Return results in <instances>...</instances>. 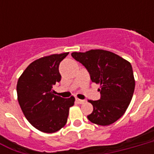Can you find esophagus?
<instances>
[{
	"label": "esophagus",
	"mask_w": 154,
	"mask_h": 154,
	"mask_svg": "<svg viewBox=\"0 0 154 154\" xmlns=\"http://www.w3.org/2000/svg\"><path fill=\"white\" fill-rule=\"evenodd\" d=\"M76 102L78 103V104H83V103L85 102V100H81V99L77 98L76 99Z\"/></svg>",
	"instance_id": "esophagus-1"
}]
</instances>
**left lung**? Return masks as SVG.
I'll list each match as a JSON object with an SVG mask.
<instances>
[{"label": "left lung", "mask_w": 154, "mask_h": 154, "mask_svg": "<svg viewBox=\"0 0 154 154\" xmlns=\"http://www.w3.org/2000/svg\"><path fill=\"white\" fill-rule=\"evenodd\" d=\"M90 74L91 81L100 85L101 99L89 100L94 106L88 119L99 125H109L124 115L133 97L135 79L131 64L122 57L104 49L72 53Z\"/></svg>", "instance_id": "8db88e82"}]
</instances>
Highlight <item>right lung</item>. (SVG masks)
<instances>
[{
    "mask_svg": "<svg viewBox=\"0 0 154 154\" xmlns=\"http://www.w3.org/2000/svg\"><path fill=\"white\" fill-rule=\"evenodd\" d=\"M68 54H52L32 61L17 81L20 109L30 124L43 133H55L65 126L69 108L74 105V97L63 98L53 89L61 79L58 68Z\"/></svg>",
    "mask_w": 154,
    "mask_h": 154,
    "instance_id": "1",
    "label": "right lung"
}]
</instances>
